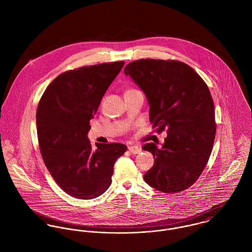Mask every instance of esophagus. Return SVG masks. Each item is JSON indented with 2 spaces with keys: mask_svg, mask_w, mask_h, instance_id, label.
Here are the masks:
<instances>
[{
  "mask_svg": "<svg viewBox=\"0 0 252 252\" xmlns=\"http://www.w3.org/2000/svg\"><path fill=\"white\" fill-rule=\"evenodd\" d=\"M128 149H129V151H130L131 153H133V154H138V153H140V152L142 151L141 147L136 146V145H131V146L128 147Z\"/></svg>",
  "mask_w": 252,
  "mask_h": 252,
  "instance_id": "obj_1",
  "label": "esophagus"
}]
</instances>
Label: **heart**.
I'll list each match as a JSON object with an SVG mask.
<instances>
[{
  "instance_id": "obj_1",
  "label": "heart",
  "mask_w": 252,
  "mask_h": 252,
  "mask_svg": "<svg viewBox=\"0 0 252 252\" xmlns=\"http://www.w3.org/2000/svg\"><path fill=\"white\" fill-rule=\"evenodd\" d=\"M133 90H134V89H128L126 92H128V91H133Z\"/></svg>"
}]
</instances>
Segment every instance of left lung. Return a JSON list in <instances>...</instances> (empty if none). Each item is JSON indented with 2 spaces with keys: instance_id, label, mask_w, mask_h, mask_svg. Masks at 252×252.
Wrapping results in <instances>:
<instances>
[{
  "instance_id": "left-lung-1",
  "label": "left lung",
  "mask_w": 252,
  "mask_h": 252,
  "mask_svg": "<svg viewBox=\"0 0 252 252\" xmlns=\"http://www.w3.org/2000/svg\"><path fill=\"white\" fill-rule=\"evenodd\" d=\"M124 72L143 90L149 104V121L165 143L145 144L153 167L144 181L164 193H178L194 184L207 166L216 138L214 101L202 77L176 60L141 59Z\"/></svg>"
}]
</instances>
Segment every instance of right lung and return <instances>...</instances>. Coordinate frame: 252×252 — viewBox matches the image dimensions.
<instances>
[{
    "label": "right lung",
    "instance_id": "obj_1",
    "mask_svg": "<svg viewBox=\"0 0 252 252\" xmlns=\"http://www.w3.org/2000/svg\"><path fill=\"white\" fill-rule=\"evenodd\" d=\"M124 61L81 67L59 74L45 89L36 109L40 154L55 182L69 195L89 200L111 184L113 165L125 144H96L87 137L108 86Z\"/></svg>",
    "mask_w": 252,
    "mask_h": 252
}]
</instances>
